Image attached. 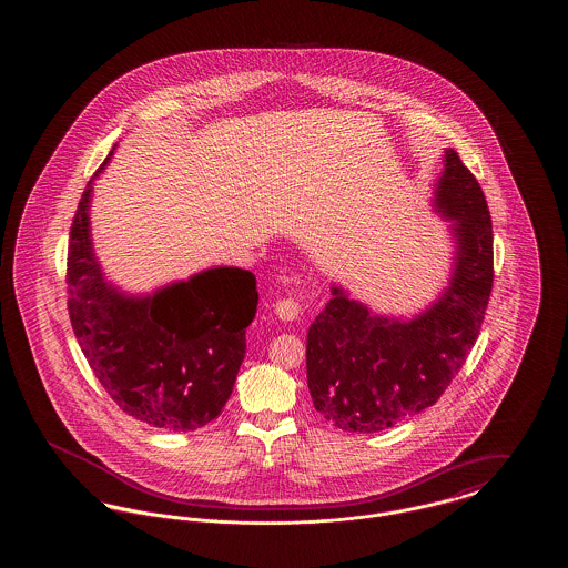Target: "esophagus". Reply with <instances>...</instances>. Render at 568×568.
Here are the masks:
<instances>
[{
    "label": "esophagus",
    "instance_id": "1",
    "mask_svg": "<svg viewBox=\"0 0 568 568\" xmlns=\"http://www.w3.org/2000/svg\"><path fill=\"white\" fill-rule=\"evenodd\" d=\"M300 304H297V300L294 297H283V300H278L276 304H274V313L281 317V320H285V322H294L297 320V315H300Z\"/></svg>",
    "mask_w": 568,
    "mask_h": 568
}]
</instances>
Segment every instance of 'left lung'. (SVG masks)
<instances>
[{
  "label": "left lung",
  "instance_id": "obj_1",
  "mask_svg": "<svg viewBox=\"0 0 568 568\" xmlns=\"http://www.w3.org/2000/svg\"><path fill=\"white\" fill-rule=\"evenodd\" d=\"M434 206L452 221L456 266L449 287L410 322L381 317L332 287L308 327L306 378L315 408L349 433H378L433 406L458 375L486 317L494 239L486 195L454 149Z\"/></svg>",
  "mask_w": 568,
  "mask_h": 568
}]
</instances>
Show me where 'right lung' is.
Segmentation results:
<instances>
[{
	"label": "right lung",
	"instance_id": "obj_1",
	"mask_svg": "<svg viewBox=\"0 0 568 568\" xmlns=\"http://www.w3.org/2000/svg\"><path fill=\"white\" fill-rule=\"evenodd\" d=\"M93 179L82 191L68 244V311L77 341L123 413L174 433L202 428L221 415L241 371L244 329L260 297L255 276L211 268L153 296L121 294L104 281L91 244Z\"/></svg>",
	"mask_w": 568,
	"mask_h": 568
}]
</instances>
